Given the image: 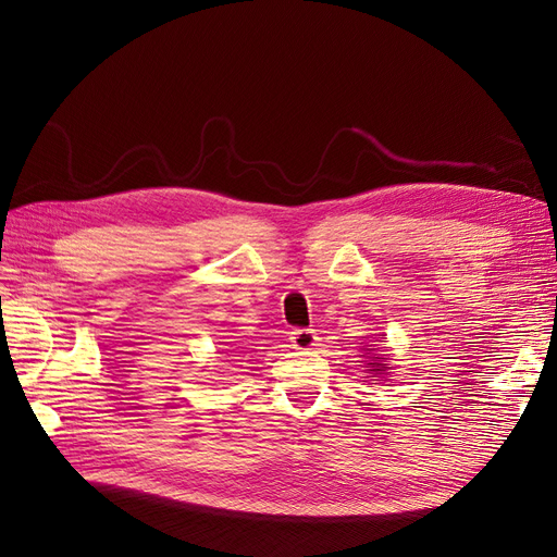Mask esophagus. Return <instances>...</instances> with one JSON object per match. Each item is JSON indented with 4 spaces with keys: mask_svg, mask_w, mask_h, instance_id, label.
Here are the masks:
<instances>
[{
    "mask_svg": "<svg viewBox=\"0 0 557 557\" xmlns=\"http://www.w3.org/2000/svg\"><path fill=\"white\" fill-rule=\"evenodd\" d=\"M288 341H290V345H294L296 349H311V347L315 345L318 336H315V332H313V330H305V327H300V330H294V332H290Z\"/></svg>",
    "mask_w": 557,
    "mask_h": 557,
    "instance_id": "34e87169",
    "label": "esophagus"
}]
</instances>
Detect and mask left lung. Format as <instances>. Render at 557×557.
<instances>
[{
  "instance_id": "obj_1",
  "label": "left lung",
  "mask_w": 557,
  "mask_h": 557,
  "mask_svg": "<svg viewBox=\"0 0 557 557\" xmlns=\"http://www.w3.org/2000/svg\"><path fill=\"white\" fill-rule=\"evenodd\" d=\"M370 352H372V349H368V355H370ZM370 357H372V355H370ZM376 359H379V357H372L368 366L372 368V372H379V374H382V372H384V368H386V363H376Z\"/></svg>"
}]
</instances>
